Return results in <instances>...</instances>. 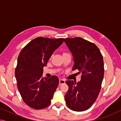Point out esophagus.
I'll use <instances>...</instances> for the list:
<instances>
[{
	"mask_svg": "<svg viewBox=\"0 0 121 121\" xmlns=\"http://www.w3.org/2000/svg\"><path fill=\"white\" fill-rule=\"evenodd\" d=\"M65 83V81L63 80V79H60L59 80V84L61 85V84H63Z\"/></svg>",
	"mask_w": 121,
	"mask_h": 121,
	"instance_id": "obj_1",
	"label": "esophagus"
}]
</instances>
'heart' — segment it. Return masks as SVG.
<instances>
[{
  "mask_svg": "<svg viewBox=\"0 0 121 121\" xmlns=\"http://www.w3.org/2000/svg\"><path fill=\"white\" fill-rule=\"evenodd\" d=\"M67 54V53H63V54Z\"/></svg>",
  "mask_w": 121,
  "mask_h": 121,
  "instance_id": "b5f03b06",
  "label": "heart"
}]
</instances>
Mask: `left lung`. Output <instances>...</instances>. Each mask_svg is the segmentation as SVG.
<instances>
[{"instance_id":"1","label":"left lung","mask_w":121,"mask_h":121,"mask_svg":"<svg viewBox=\"0 0 121 121\" xmlns=\"http://www.w3.org/2000/svg\"><path fill=\"white\" fill-rule=\"evenodd\" d=\"M65 43L73 56V70L82 73L79 82L67 81L69 89L65 96L70 109L82 112L89 109L100 92L104 75L103 57L95 44L82 38H65Z\"/></svg>"}]
</instances>
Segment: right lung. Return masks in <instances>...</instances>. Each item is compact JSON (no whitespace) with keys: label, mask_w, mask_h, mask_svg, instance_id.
<instances>
[{"label":"right lung","mask_w":121,"mask_h":121,"mask_svg":"<svg viewBox=\"0 0 121 121\" xmlns=\"http://www.w3.org/2000/svg\"><path fill=\"white\" fill-rule=\"evenodd\" d=\"M63 40L39 37L29 43L18 56L15 71L18 90L23 101L34 109L50 105L59 81L56 76L43 77V67Z\"/></svg>","instance_id":"right-lung-1"}]
</instances>
